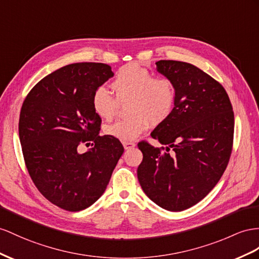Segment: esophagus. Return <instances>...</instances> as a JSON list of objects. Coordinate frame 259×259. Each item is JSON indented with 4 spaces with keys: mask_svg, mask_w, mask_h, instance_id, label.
I'll use <instances>...</instances> for the list:
<instances>
[{
    "mask_svg": "<svg viewBox=\"0 0 259 259\" xmlns=\"http://www.w3.org/2000/svg\"><path fill=\"white\" fill-rule=\"evenodd\" d=\"M135 147H136V143H135V142H123V148H124V150L134 149Z\"/></svg>",
    "mask_w": 259,
    "mask_h": 259,
    "instance_id": "obj_1",
    "label": "esophagus"
}]
</instances>
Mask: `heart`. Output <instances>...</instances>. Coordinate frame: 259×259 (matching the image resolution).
Listing matches in <instances>:
<instances>
[{
  "label": "heart",
  "mask_w": 259,
  "mask_h": 259,
  "mask_svg": "<svg viewBox=\"0 0 259 259\" xmlns=\"http://www.w3.org/2000/svg\"><path fill=\"white\" fill-rule=\"evenodd\" d=\"M110 88L115 97L105 88H97L92 95V108L105 120L117 114L119 104L128 103L132 115L107 125L105 132L123 142L134 141L149 128L150 121L158 124L170 116L175 107L176 89L166 76L153 73L138 62L121 66L116 72Z\"/></svg>",
  "instance_id": "obj_1"
}]
</instances>
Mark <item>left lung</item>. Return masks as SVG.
I'll return each mask as SVG.
<instances>
[{
    "label": "left lung",
    "mask_w": 259,
    "mask_h": 259,
    "mask_svg": "<svg viewBox=\"0 0 259 259\" xmlns=\"http://www.w3.org/2000/svg\"><path fill=\"white\" fill-rule=\"evenodd\" d=\"M155 64L174 83L176 102L170 116L151 134L166 148L138 143L143 153L138 180L157 205L183 211L202 200L227 168L234 112L223 86L197 66L174 60Z\"/></svg>",
    "instance_id": "8db88e82"
}]
</instances>
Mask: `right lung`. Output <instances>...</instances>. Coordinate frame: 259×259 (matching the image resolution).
I'll return each instance as SVG.
<instances>
[{"label": "right lung", "mask_w": 259, "mask_h": 259, "mask_svg": "<svg viewBox=\"0 0 259 259\" xmlns=\"http://www.w3.org/2000/svg\"><path fill=\"white\" fill-rule=\"evenodd\" d=\"M112 75L105 63L65 65L23 103L18 132L26 167L41 195L66 211L89 208L104 194L123 153L118 139L98 135L102 119L92 108L93 93ZM88 142L95 148L78 154Z\"/></svg>", "instance_id": "obj_1"}]
</instances>
